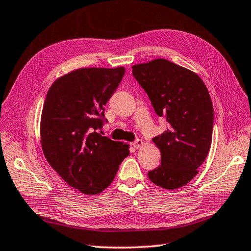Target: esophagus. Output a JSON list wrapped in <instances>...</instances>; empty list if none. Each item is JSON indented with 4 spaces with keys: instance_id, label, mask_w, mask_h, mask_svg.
<instances>
[{
    "instance_id": "34e87169",
    "label": "esophagus",
    "mask_w": 251,
    "mask_h": 251,
    "mask_svg": "<svg viewBox=\"0 0 251 251\" xmlns=\"http://www.w3.org/2000/svg\"><path fill=\"white\" fill-rule=\"evenodd\" d=\"M143 144H144V142H143V140L137 139L136 141H134V142L132 143V146L134 147V148H140V147L143 146Z\"/></svg>"
}]
</instances>
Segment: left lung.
<instances>
[{"label": "left lung", "mask_w": 251, "mask_h": 251, "mask_svg": "<svg viewBox=\"0 0 251 251\" xmlns=\"http://www.w3.org/2000/svg\"><path fill=\"white\" fill-rule=\"evenodd\" d=\"M132 69L156 114L169 124L152 139L161 165L148 172V177L165 190H176L195 177L210 151L214 115L210 95L197 74L165 58Z\"/></svg>", "instance_id": "left-lung-1"}]
</instances>
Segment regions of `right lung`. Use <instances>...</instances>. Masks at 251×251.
<instances>
[{"mask_svg": "<svg viewBox=\"0 0 251 251\" xmlns=\"http://www.w3.org/2000/svg\"><path fill=\"white\" fill-rule=\"evenodd\" d=\"M125 71V67L75 69L54 81L45 97L40 125L43 154L68 185L85 195L108 187L130 154L127 144L96 132L104 124V106Z\"/></svg>", "mask_w": 251, "mask_h": 251, "instance_id": "1", "label": "right lung"}]
</instances>
